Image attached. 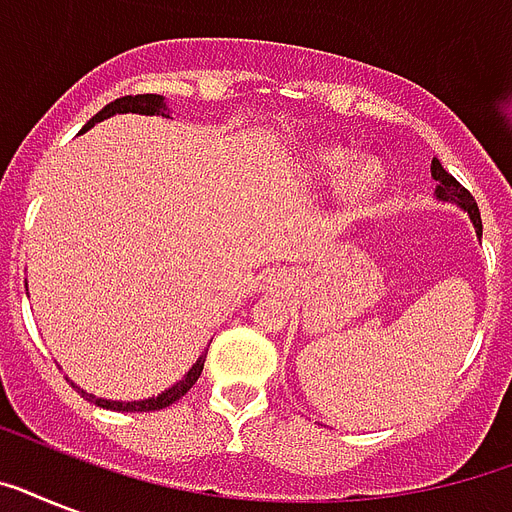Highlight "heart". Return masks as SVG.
<instances>
[{
  "mask_svg": "<svg viewBox=\"0 0 512 512\" xmlns=\"http://www.w3.org/2000/svg\"><path fill=\"white\" fill-rule=\"evenodd\" d=\"M324 167H327V172H332V175H340V172L350 170V156L342 154V151H329V154L324 156ZM377 183H380V170H377L372 162H361L358 167H353L348 175V191L353 199H364V196H369V193L377 188Z\"/></svg>",
  "mask_w": 512,
  "mask_h": 512,
  "instance_id": "b5f03b06",
  "label": "heart"
}]
</instances>
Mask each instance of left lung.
<instances>
[{
  "label": "left lung",
  "instance_id": "1",
  "mask_svg": "<svg viewBox=\"0 0 512 512\" xmlns=\"http://www.w3.org/2000/svg\"><path fill=\"white\" fill-rule=\"evenodd\" d=\"M433 177L438 180V199H444V201H457L462 209H468V215L470 220H473V225H476V231L478 236H481V212H478V204L476 199L470 196V191L465 188V185L457 183V177L449 175V172L441 167V162L438 159H433Z\"/></svg>",
  "mask_w": 512,
  "mask_h": 512
}]
</instances>
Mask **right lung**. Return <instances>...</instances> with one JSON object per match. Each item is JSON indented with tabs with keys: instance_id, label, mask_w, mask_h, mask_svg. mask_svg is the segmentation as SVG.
<instances>
[{
	"instance_id": "right-lung-1",
	"label": "right lung",
	"mask_w": 512,
	"mask_h": 512,
	"mask_svg": "<svg viewBox=\"0 0 512 512\" xmlns=\"http://www.w3.org/2000/svg\"><path fill=\"white\" fill-rule=\"evenodd\" d=\"M114 114L170 116L167 114V103H164L162 95H124V98H116L114 103H108L103 111H98V114L92 116L84 130H90L92 124L103 122V119H108V116H114ZM204 358L207 356H201L199 361L191 366V372L185 374L183 380L177 382V385H172L170 390L159 393L156 398H146V401H130V404H122V401H106V398H95V396H90V393H84V390H79V393H82L87 401H92V404L103 406V409H114V412H156V409H164V406L175 404L177 398H183L185 393L193 388V382L199 380L201 369H204Z\"/></svg>"
}]
</instances>
